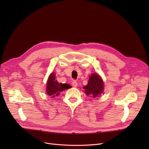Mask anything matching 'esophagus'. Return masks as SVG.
Wrapping results in <instances>:
<instances>
[{"label":"esophagus","mask_w":149,"mask_h":149,"mask_svg":"<svg viewBox=\"0 0 149 149\" xmlns=\"http://www.w3.org/2000/svg\"><path fill=\"white\" fill-rule=\"evenodd\" d=\"M72 86H73V87L76 88V87H77L78 83H77V82L76 81H72Z\"/></svg>","instance_id":"esophagus-1"}]
</instances>
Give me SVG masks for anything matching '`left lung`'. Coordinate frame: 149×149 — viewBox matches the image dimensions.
<instances>
[{"label":"left lung","mask_w":149,"mask_h":149,"mask_svg":"<svg viewBox=\"0 0 149 149\" xmlns=\"http://www.w3.org/2000/svg\"><path fill=\"white\" fill-rule=\"evenodd\" d=\"M84 92L87 95L97 98L104 91V83L98 74H92L89 77L88 84L83 87Z\"/></svg>","instance_id":"left-lung-1"}]
</instances>
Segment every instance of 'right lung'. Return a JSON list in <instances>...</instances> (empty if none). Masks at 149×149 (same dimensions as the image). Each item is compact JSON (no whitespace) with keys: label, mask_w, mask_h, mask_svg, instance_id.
Returning <instances> with one entry per match:
<instances>
[{"label":"right lung","mask_w":149,"mask_h":149,"mask_svg":"<svg viewBox=\"0 0 149 149\" xmlns=\"http://www.w3.org/2000/svg\"><path fill=\"white\" fill-rule=\"evenodd\" d=\"M46 84V92L47 94L52 97L58 96L60 94V92L71 88V86L69 84L59 83L56 79L54 73L50 74Z\"/></svg>","instance_id":"obj_1"}]
</instances>
